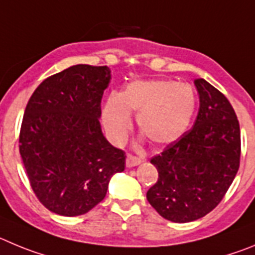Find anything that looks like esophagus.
I'll use <instances>...</instances> for the list:
<instances>
[{"label":"esophagus","mask_w":255,"mask_h":255,"mask_svg":"<svg viewBox=\"0 0 255 255\" xmlns=\"http://www.w3.org/2000/svg\"><path fill=\"white\" fill-rule=\"evenodd\" d=\"M139 162H141V159H139V157H137V156H133V155H130V153H128L127 160H126V164H127L128 167L136 166V165H138Z\"/></svg>","instance_id":"obj_1"}]
</instances>
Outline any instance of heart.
<instances>
[{
	"instance_id": "obj_1",
	"label": "heart",
	"mask_w": 255,
	"mask_h": 255,
	"mask_svg": "<svg viewBox=\"0 0 255 255\" xmlns=\"http://www.w3.org/2000/svg\"><path fill=\"white\" fill-rule=\"evenodd\" d=\"M196 111V95L187 84L173 80H139L121 95L111 94L103 108V123L112 141L122 142L137 113L138 129L153 144L175 141L187 130Z\"/></svg>"
}]
</instances>
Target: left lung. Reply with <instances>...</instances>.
Segmentation results:
<instances>
[{
	"instance_id": "obj_1",
	"label": "left lung",
	"mask_w": 255,
	"mask_h": 255,
	"mask_svg": "<svg viewBox=\"0 0 255 255\" xmlns=\"http://www.w3.org/2000/svg\"><path fill=\"white\" fill-rule=\"evenodd\" d=\"M199 111L194 126L151 159L159 173L147 201L160 216L190 222L219 205L239 170V121L228 98L203 79L194 80Z\"/></svg>"
}]
</instances>
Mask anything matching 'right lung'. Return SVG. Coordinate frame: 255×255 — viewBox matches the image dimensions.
I'll return each instance as SVG.
<instances>
[{"instance_id": "1", "label": "right lung", "mask_w": 255, "mask_h": 255, "mask_svg": "<svg viewBox=\"0 0 255 255\" xmlns=\"http://www.w3.org/2000/svg\"><path fill=\"white\" fill-rule=\"evenodd\" d=\"M107 66L76 65L47 77L27 102L19 150L39 202L61 216H79L104 199L126 153L100 128Z\"/></svg>"}]
</instances>
